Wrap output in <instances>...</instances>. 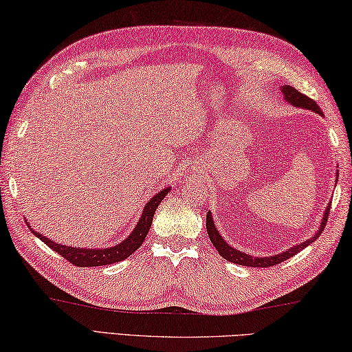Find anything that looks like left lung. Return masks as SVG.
<instances>
[{"label": "left lung", "mask_w": 352, "mask_h": 352, "mask_svg": "<svg viewBox=\"0 0 352 352\" xmlns=\"http://www.w3.org/2000/svg\"><path fill=\"white\" fill-rule=\"evenodd\" d=\"M280 91H282V95H284L285 101L290 102L292 106L307 109V111H314L318 115H322L321 109L312 100V98L302 95L301 91H298L295 87H292V85H284V87H280ZM337 176H338V173H337ZM329 210H331V204H327L326 210H324V215H322V220L320 223L318 232H316L314 237H310L309 240H304L302 243H298L295 246H292L290 250L280 252V254H274V256H268V257H254V256L245 254V252H240L239 250H235V248L228 245L226 240H224L220 235V232H218V229H217L215 223H214V218H212L210 210L207 212V217H206V228H207V234H209V239L212 241V245L217 248L218 254L226 258V261L232 262V263L243 265V267L267 268V267H273V265H278L280 262L287 261V258H290L295 254H298L299 251H302L304 248L309 246L310 243H314V241L320 237V234L322 232V229H324V226H326L327 218H329Z\"/></svg>", "instance_id": "obj_1"}]
</instances>
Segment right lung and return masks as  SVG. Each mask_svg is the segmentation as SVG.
<instances>
[{
    "label": "right lung",
    "instance_id": "obj_1",
    "mask_svg": "<svg viewBox=\"0 0 352 352\" xmlns=\"http://www.w3.org/2000/svg\"><path fill=\"white\" fill-rule=\"evenodd\" d=\"M170 192V187L160 190L159 193H155L154 197L148 201L146 206L143 207L142 217L138 218L135 228L132 232L128 235V239L123 240L122 243L111 246V248H102V250H87V248H74V246H65L60 243H56V241L50 240L45 235L38 234L37 230H32V234L43 241L45 245H48L51 250H54L57 254L65 257L68 262L76 265V267H101V265H111L115 262H122L126 257H129L132 252L137 251L138 248L142 246L143 240L149 232V228H151L154 212L157 209L166 193Z\"/></svg>",
    "mask_w": 352,
    "mask_h": 352
}]
</instances>
